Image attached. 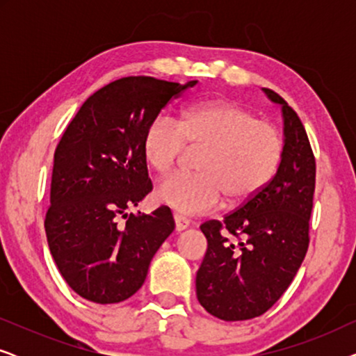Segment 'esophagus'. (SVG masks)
Returning <instances> with one entry per match:
<instances>
[{"label":"esophagus","mask_w":356,"mask_h":356,"mask_svg":"<svg viewBox=\"0 0 356 356\" xmlns=\"http://www.w3.org/2000/svg\"><path fill=\"white\" fill-rule=\"evenodd\" d=\"M173 220H175V230H177L178 233L183 232V230H186V228L189 227L188 218H184L183 216H178V213H175Z\"/></svg>","instance_id":"1"}]
</instances>
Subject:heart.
<instances>
[{
  "label": "heart",
  "instance_id": "b5f03b06",
  "mask_svg": "<svg viewBox=\"0 0 356 356\" xmlns=\"http://www.w3.org/2000/svg\"><path fill=\"white\" fill-rule=\"evenodd\" d=\"M186 145L202 149L199 173L173 175L157 186L165 206L186 216L220 206L246 204L275 177L284 155L279 129L257 120L251 110L232 100H202L183 111L179 123L159 115L145 126L143 154L159 175L172 172Z\"/></svg>",
  "mask_w": 356,
  "mask_h": 356
}]
</instances>
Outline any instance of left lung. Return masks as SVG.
<instances>
[{
	"label": "left lung",
	"mask_w": 356,
	"mask_h": 356,
	"mask_svg": "<svg viewBox=\"0 0 356 356\" xmlns=\"http://www.w3.org/2000/svg\"><path fill=\"white\" fill-rule=\"evenodd\" d=\"M262 90L282 106L280 167L256 197L222 222L201 225L207 251L196 274V295L207 313L223 321L252 319L272 308L289 289L309 245L316 160L308 134L279 94Z\"/></svg>",
	"instance_id": "obj_1"
}]
</instances>
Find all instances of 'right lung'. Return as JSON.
<instances>
[{
    "label": "right lung",
    "instance_id": "right-lung-1",
    "mask_svg": "<svg viewBox=\"0 0 356 356\" xmlns=\"http://www.w3.org/2000/svg\"><path fill=\"white\" fill-rule=\"evenodd\" d=\"M196 84L149 76L110 82L82 104L56 145L47 240L63 279L82 298L110 305L133 296L175 230L167 206L138 216L126 211L152 191L145 126Z\"/></svg>",
    "mask_w": 356,
    "mask_h": 356
}]
</instances>
